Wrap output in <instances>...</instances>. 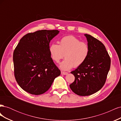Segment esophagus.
Returning <instances> with one entry per match:
<instances>
[{
	"label": "esophagus",
	"instance_id": "esophagus-1",
	"mask_svg": "<svg viewBox=\"0 0 121 121\" xmlns=\"http://www.w3.org/2000/svg\"><path fill=\"white\" fill-rule=\"evenodd\" d=\"M61 74L64 75H66L68 74V73L67 72H61Z\"/></svg>",
	"mask_w": 121,
	"mask_h": 121
}]
</instances>
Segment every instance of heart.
<instances>
[{
    "instance_id": "b5f03b06",
    "label": "heart",
    "mask_w": 121,
    "mask_h": 121,
    "mask_svg": "<svg viewBox=\"0 0 121 121\" xmlns=\"http://www.w3.org/2000/svg\"><path fill=\"white\" fill-rule=\"evenodd\" d=\"M49 52L52 60L58 63L65 56V59L60 64V68L64 71L73 67H78L86 61L89 56L90 48L86 42L73 36L62 38L59 45L52 43L49 46Z\"/></svg>"
}]
</instances>
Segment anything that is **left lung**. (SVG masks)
I'll list each match as a JSON object with an SVG mask.
<instances>
[{"label": "left lung", "mask_w": 121, "mask_h": 121, "mask_svg": "<svg viewBox=\"0 0 121 121\" xmlns=\"http://www.w3.org/2000/svg\"><path fill=\"white\" fill-rule=\"evenodd\" d=\"M84 35L90 48L89 56L82 65L71 72L75 79L69 85L80 96L90 95L101 89L111 66V58L103 43L90 35Z\"/></svg>", "instance_id": "8db88e82"}]
</instances>
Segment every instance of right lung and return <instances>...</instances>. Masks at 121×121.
<instances>
[{
  "instance_id": "add662e5",
  "label": "right lung",
  "mask_w": 121,
  "mask_h": 121,
  "mask_svg": "<svg viewBox=\"0 0 121 121\" xmlns=\"http://www.w3.org/2000/svg\"><path fill=\"white\" fill-rule=\"evenodd\" d=\"M60 31L39 30L21 39L13 54L14 76L19 85L34 95L45 93L60 71L53 63L49 43Z\"/></svg>"
}]
</instances>
